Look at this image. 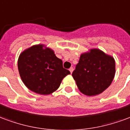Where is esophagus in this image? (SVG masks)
Listing matches in <instances>:
<instances>
[{
  "label": "esophagus",
  "instance_id": "1",
  "mask_svg": "<svg viewBox=\"0 0 130 130\" xmlns=\"http://www.w3.org/2000/svg\"><path fill=\"white\" fill-rule=\"evenodd\" d=\"M69 71L71 72V73H73V67L70 68V69H69Z\"/></svg>",
  "mask_w": 130,
  "mask_h": 130
}]
</instances>
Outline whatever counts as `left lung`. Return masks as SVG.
Listing matches in <instances>:
<instances>
[{"label": "left lung", "instance_id": "left-lung-1", "mask_svg": "<svg viewBox=\"0 0 130 130\" xmlns=\"http://www.w3.org/2000/svg\"><path fill=\"white\" fill-rule=\"evenodd\" d=\"M115 71L114 59L94 48L81 55L72 76L80 92L93 96L103 93L109 87Z\"/></svg>", "mask_w": 130, "mask_h": 130}]
</instances>
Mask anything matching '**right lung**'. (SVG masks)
I'll use <instances>...</instances> for the list:
<instances>
[{
    "label": "right lung",
    "mask_w": 130,
    "mask_h": 130,
    "mask_svg": "<svg viewBox=\"0 0 130 130\" xmlns=\"http://www.w3.org/2000/svg\"><path fill=\"white\" fill-rule=\"evenodd\" d=\"M18 69L24 85L33 92L51 94L58 89L61 80L71 73L54 51L44 45H33L20 54Z\"/></svg>",
    "instance_id": "right-lung-1"
}]
</instances>
